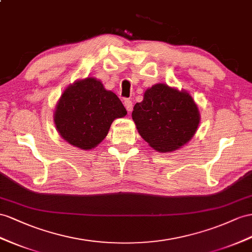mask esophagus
Instances as JSON below:
<instances>
[{"label":"esophagus","instance_id":"1","mask_svg":"<svg viewBox=\"0 0 252 252\" xmlns=\"http://www.w3.org/2000/svg\"><path fill=\"white\" fill-rule=\"evenodd\" d=\"M124 104H125L127 112H131L132 109H133V103H132V101L130 99H126L125 102H124Z\"/></svg>","mask_w":252,"mask_h":252}]
</instances>
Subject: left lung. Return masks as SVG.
<instances>
[{
    "label": "left lung",
    "mask_w": 252,
    "mask_h": 252,
    "mask_svg": "<svg viewBox=\"0 0 252 252\" xmlns=\"http://www.w3.org/2000/svg\"><path fill=\"white\" fill-rule=\"evenodd\" d=\"M132 117L140 136L159 152L184 146L193 136L200 120L189 94L165 84L146 90L144 100L134 105Z\"/></svg>",
    "instance_id": "left-lung-1"
}]
</instances>
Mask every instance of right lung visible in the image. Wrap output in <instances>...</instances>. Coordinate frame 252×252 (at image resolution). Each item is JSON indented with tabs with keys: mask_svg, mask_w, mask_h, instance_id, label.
Segmentation results:
<instances>
[{
	"mask_svg": "<svg viewBox=\"0 0 252 252\" xmlns=\"http://www.w3.org/2000/svg\"><path fill=\"white\" fill-rule=\"evenodd\" d=\"M126 115L122 102L103 84L87 77L69 86L57 103L54 121L61 136L89 150L105 138L116 118Z\"/></svg>",
	"mask_w": 252,
	"mask_h": 252,
	"instance_id": "1",
	"label": "right lung"
}]
</instances>
